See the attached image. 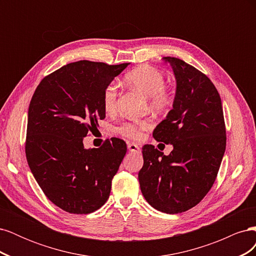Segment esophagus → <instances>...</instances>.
<instances>
[{"label":"esophagus","instance_id":"obj_1","mask_svg":"<svg viewBox=\"0 0 256 256\" xmlns=\"http://www.w3.org/2000/svg\"><path fill=\"white\" fill-rule=\"evenodd\" d=\"M128 150L131 152H140V147H138L136 143H128Z\"/></svg>","mask_w":256,"mask_h":256}]
</instances>
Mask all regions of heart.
Wrapping results in <instances>:
<instances>
[{"label": "heart", "mask_w": 256, "mask_h": 256, "mask_svg": "<svg viewBox=\"0 0 256 256\" xmlns=\"http://www.w3.org/2000/svg\"><path fill=\"white\" fill-rule=\"evenodd\" d=\"M125 82L129 86L141 92L148 98L152 109L158 112H166L173 106L174 95L172 92L164 88L166 78L158 69L150 65H141L126 74ZM104 109L106 113H113L118 104V90L113 84L108 85L102 97ZM152 120L145 118L134 122H126L120 128V132L136 140L144 136L145 131L152 128Z\"/></svg>", "instance_id": "b5f03b06"}]
</instances>
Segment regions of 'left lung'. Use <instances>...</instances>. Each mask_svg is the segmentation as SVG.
Segmentation results:
<instances>
[{
    "label": "left lung",
    "mask_w": 256,
    "mask_h": 256,
    "mask_svg": "<svg viewBox=\"0 0 256 256\" xmlns=\"http://www.w3.org/2000/svg\"><path fill=\"white\" fill-rule=\"evenodd\" d=\"M176 80L173 109L154 128L158 142L172 144L168 156L144 145L138 182L145 200L166 214L198 205L210 190L226 146L221 98L208 76L186 62L166 56Z\"/></svg>",
    "instance_id": "obj_1"
}]
</instances>
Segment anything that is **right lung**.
Masks as SVG:
<instances>
[{
	"mask_svg": "<svg viewBox=\"0 0 256 256\" xmlns=\"http://www.w3.org/2000/svg\"><path fill=\"white\" fill-rule=\"evenodd\" d=\"M128 65L67 64L44 76L30 99L28 164L46 196L67 212L90 214L109 198L127 145L112 138L86 150L83 138L106 118L104 92Z\"/></svg>",
	"mask_w": 256,
	"mask_h": 256,
	"instance_id": "right-lung-1",
	"label": "right lung"
}]
</instances>
